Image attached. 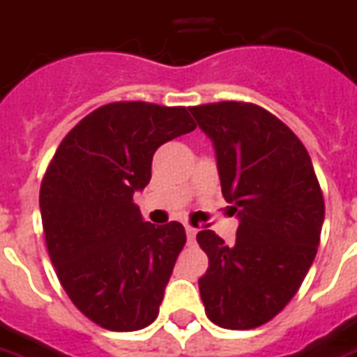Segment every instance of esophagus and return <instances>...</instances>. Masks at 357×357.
Segmentation results:
<instances>
[{"label": "esophagus", "mask_w": 357, "mask_h": 357, "mask_svg": "<svg viewBox=\"0 0 357 357\" xmlns=\"http://www.w3.org/2000/svg\"><path fill=\"white\" fill-rule=\"evenodd\" d=\"M185 234H188L189 244H193V242H195V236H197V229H193V227H185Z\"/></svg>", "instance_id": "esophagus-1"}]
</instances>
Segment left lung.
I'll return each instance as SVG.
<instances>
[{
	"label": "left lung",
	"mask_w": 357,
	"mask_h": 357,
	"mask_svg": "<svg viewBox=\"0 0 357 357\" xmlns=\"http://www.w3.org/2000/svg\"><path fill=\"white\" fill-rule=\"evenodd\" d=\"M189 111L213 142L222 195L238 217L230 246L213 230L197 234L209 256L201 301L222 328H256L293 299L317 256L321 185L303 142L270 111L236 101Z\"/></svg>",
	"instance_id": "8db88e82"
}]
</instances>
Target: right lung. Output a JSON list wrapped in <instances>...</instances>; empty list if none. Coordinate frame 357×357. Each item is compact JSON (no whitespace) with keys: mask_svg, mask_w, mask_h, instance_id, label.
<instances>
[{"mask_svg":"<svg viewBox=\"0 0 357 357\" xmlns=\"http://www.w3.org/2000/svg\"><path fill=\"white\" fill-rule=\"evenodd\" d=\"M193 128L185 107L109 103L68 132L46 169L38 201L52 266L72 303L107 331L158 317L185 229L146 222L132 195L148 185L154 152Z\"/></svg>","mask_w":357,"mask_h":357,"instance_id":"right-lung-1","label":"right lung"}]
</instances>
